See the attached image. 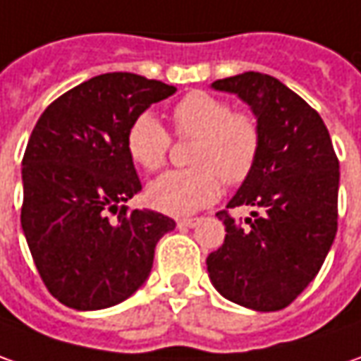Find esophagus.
I'll return each instance as SVG.
<instances>
[{"mask_svg":"<svg viewBox=\"0 0 361 361\" xmlns=\"http://www.w3.org/2000/svg\"><path fill=\"white\" fill-rule=\"evenodd\" d=\"M200 224V219L197 218H181L178 219V228H193V226H197Z\"/></svg>","mask_w":361,"mask_h":361,"instance_id":"1","label":"esophagus"}]
</instances>
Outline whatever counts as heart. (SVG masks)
I'll use <instances>...</instances> for the list:
<instances>
[{
    "mask_svg": "<svg viewBox=\"0 0 361 361\" xmlns=\"http://www.w3.org/2000/svg\"><path fill=\"white\" fill-rule=\"evenodd\" d=\"M171 118L180 137H195L193 168L171 169L147 188V200L169 216H188L214 204L221 181L240 185L254 173L262 154V126L247 111H233L230 102L205 92H192L176 104ZM171 135L154 114H142L126 133L131 161L147 171L168 159Z\"/></svg>",
    "mask_w": 361,
    "mask_h": 361,
    "instance_id": "b5f03b06",
    "label": "heart"
}]
</instances>
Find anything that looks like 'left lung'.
Here are the masks:
<instances>
[{"instance_id": "8db88e82", "label": "left lung", "mask_w": 361, "mask_h": 361, "mask_svg": "<svg viewBox=\"0 0 361 361\" xmlns=\"http://www.w3.org/2000/svg\"><path fill=\"white\" fill-rule=\"evenodd\" d=\"M212 87L252 107L264 143L254 173L228 204L254 207L247 226L218 212L226 240L207 255L209 280L233 304L278 312L316 278L334 243L340 161L324 119L280 80L245 71Z\"/></svg>"}]
</instances>
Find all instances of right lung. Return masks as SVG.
Wrapping results in <instances>:
<instances>
[{
    "instance_id": "1",
    "label": "right lung",
    "mask_w": 361,
    "mask_h": 361,
    "mask_svg": "<svg viewBox=\"0 0 361 361\" xmlns=\"http://www.w3.org/2000/svg\"><path fill=\"white\" fill-rule=\"evenodd\" d=\"M173 94L164 81L102 73L37 119L21 161V228L45 288L63 305L87 312L128 300L147 280L159 238L176 228L164 214L121 205L142 190L128 128Z\"/></svg>"
}]
</instances>
